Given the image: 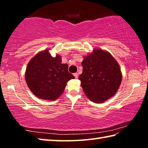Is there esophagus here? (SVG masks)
<instances>
[{
	"mask_svg": "<svg viewBox=\"0 0 148 148\" xmlns=\"http://www.w3.org/2000/svg\"><path fill=\"white\" fill-rule=\"evenodd\" d=\"M74 76H75V77H76V78H77V77H78V74H77V73H74Z\"/></svg>",
	"mask_w": 148,
	"mask_h": 148,
	"instance_id": "esophagus-1",
	"label": "esophagus"
}]
</instances>
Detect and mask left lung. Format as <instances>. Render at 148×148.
Wrapping results in <instances>:
<instances>
[{"label":"left lung","mask_w":148,"mask_h":148,"mask_svg":"<svg viewBox=\"0 0 148 148\" xmlns=\"http://www.w3.org/2000/svg\"><path fill=\"white\" fill-rule=\"evenodd\" d=\"M83 72L79 76L85 94L94 102H102L116 94L121 84L122 74L112 55L96 49L85 57Z\"/></svg>","instance_id":"1"}]
</instances>
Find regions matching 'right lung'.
<instances>
[{
    "label": "right lung",
    "instance_id": "obj_1",
    "mask_svg": "<svg viewBox=\"0 0 148 148\" xmlns=\"http://www.w3.org/2000/svg\"><path fill=\"white\" fill-rule=\"evenodd\" d=\"M59 56L53 57L47 50L36 55L29 61L25 80L30 90L37 97L53 101L63 92L66 83L75 78L68 71V64H62Z\"/></svg>",
    "mask_w": 148,
    "mask_h": 148
}]
</instances>
